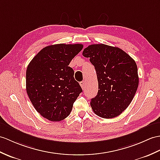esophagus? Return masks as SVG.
Instances as JSON below:
<instances>
[{
    "mask_svg": "<svg viewBox=\"0 0 160 160\" xmlns=\"http://www.w3.org/2000/svg\"><path fill=\"white\" fill-rule=\"evenodd\" d=\"M80 85L81 86L82 88L83 89V90H84V88H86V82L85 81H82L80 82Z\"/></svg>",
    "mask_w": 160,
    "mask_h": 160,
    "instance_id": "1",
    "label": "esophagus"
}]
</instances>
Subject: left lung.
<instances>
[{
  "mask_svg": "<svg viewBox=\"0 0 160 160\" xmlns=\"http://www.w3.org/2000/svg\"><path fill=\"white\" fill-rule=\"evenodd\" d=\"M90 58L98 80V92L91 106L98 116L112 118L130 104L138 87L135 61L122 50L105 44H92L83 50Z\"/></svg>",
  "mask_w": 160,
  "mask_h": 160,
  "instance_id": "left-lung-1",
  "label": "left lung"
}]
</instances>
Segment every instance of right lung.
Instances as JSON below:
<instances>
[{
    "mask_svg": "<svg viewBox=\"0 0 160 160\" xmlns=\"http://www.w3.org/2000/svg\"><path fill=\"white\" fill-rule=\"evenodd\" d=\"M83 48L82 44H55L39 51L27 67L26 88L35 110L51 121L68 117L82 92L68 65Z\"/></svg>",
    "mask_w": 160,
    "mask_h": 160,
    "instance_id": "1",
    "label": "right lung"
}]
</instances>
